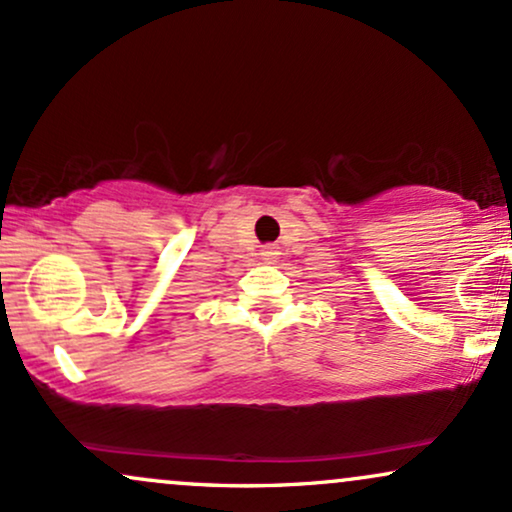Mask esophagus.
I'll return each instance as SVG.
<instances>
[{"label": "esophagus", "mask_w": 512, "mask_h": 512, "mask_svg": "<svg viewBox=\"0 0 512 512\" xmlns=\"http://www.w3.org/2000/svg\"><path fill=\"white\" fill-rule=\"evenodd\" d=\"M260 255H262V260L272 262V260H276V255H279V250H276V248H274V245H264V248H262V252H260Z\"/></svg>", "instance_id": "34e87169"}]
</instances>
